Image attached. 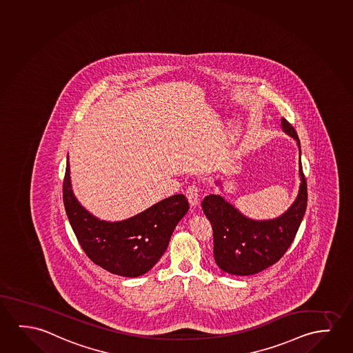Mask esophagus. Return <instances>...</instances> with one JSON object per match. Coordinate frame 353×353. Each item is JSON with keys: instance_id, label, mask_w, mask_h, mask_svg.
I'll return each instance as SVG.
<instances>
[{"instance_id": "1", "label": "esophagus", "mask_w": 353, "mask_h": 353, "mask_svg": "<svg viewBox=\"0 0 353 353\" xmlns=\"http://www.w3.org/2000/svg\"><path fill=\"white\" fill-rule=\"evenodd\" d=\"M185 196H187V199L190 201V204L192 205V206H195V205L198 204V201H199V187L195 185V184L188 185V188L185 190Z\"/></svg>"}]
</instances>
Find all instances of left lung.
<instances>
[{
	"label": "left lung",
	"instance_id": "left-lung-1",
	"mask_svg": "<svg viewBox=\"0 0 353 353\" xmlns=\"http://www.w3.org/2000/svg\"><path fill=\"white\" fill-rule=\"evenodd\" d=\"M283 131L299 147L300 187L296 199L283 215L252 220L221 195L205 196L201 208L214 230V257L222 271L233 276H252L281 260L296 235L307 208V184L301 163V147L295 128L281 118ZM222 185L221 181H216Z\"/></svg>",
	"mask_w": 353,
	"mask_h": 353
}]
</instances>
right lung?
<instances>
[{"label":"right lung","instance_id":"obj_1","mask_svg":"<svg viewBox=\"0 0 353 353\" xmlns=\"http://www.w3.org/2000/svg\"><path fill=\"white\" fill-rule=\"evenodd\" d=\"M63 201L72 230L90 260L112 274L128 278L143 276L153 268L168 249L176 225L190 210L185 196L174 194L126 220H101L74 195L69 157Z\"/></svg>","mask_w":353,"mask_h":353}]
</instances>
